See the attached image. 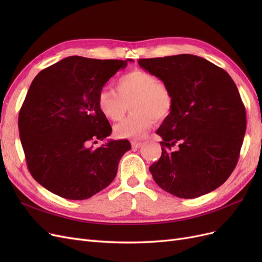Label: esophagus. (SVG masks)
<instances>
[{"label":"esophagus","instance_id":"obj_1","mask_svg":"<svg viewBox=\"0 0 262 262\" xmlns=\"http://www.w3.org/2000/svg\"><path fill=\"white\" fill-rule=\"evenodd\" d=\"M131 145H132V148H139L141 145H142V143L141 142H137V141H132L131 142Z\"/></svg>","mask_w":262,"mask_h":262}]
</instances>
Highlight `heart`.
I'll list each match as a JSON object with an SVG mask.
<instances>
[{
  "label": "heart",
  "instance_id": "obj_1",
  "mask_svg": "<svg viewBox=\"0 0 262 262\" xmlns=\"http://www.w3.org/2000/svg\"><path fill=\"white\" fill-rule=\"evenodd\" d=\"M116 91L102 87L97 96V105L102 116L118 121L128 110L133 112L115 126L120 139H141L152 128L155 118L163 119L172 108V95L165 84L146 71L136 70L123 74L115 83Z\"/></svg>",
  "mask_w": 262,
  "mask_h": 262
}]
</instances>
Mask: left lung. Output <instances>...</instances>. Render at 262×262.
Here are the masks:
<instances>
[{"instance_id":"obj_1","label":"left lung","mask_w":262,"mask_h":262,"mask_svg":"<svg viewBox=\"0 0 262 262\" xmlns=\"http://www.w3.org/2000/svg\"><path fill=\"white\" fill-rule=\"evenodd\" d=\"M139 66L172 95L171 112L156 131L163 147L149 167L153 179L184 199L215 190L233 172L246 132L245 106L232 77L193 54L140 59Z\"/></svg>"}]
</instances>
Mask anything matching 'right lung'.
<instances>
[{
	"label": "right lung",
	"instance_id": "right-lung-1",
	"mask_svg": "<svg viewBox=\"0 0 262 262\" xmlns=\"http://www.w3.org/2000/svg\"><path fill=\"white\" fill-rule=\"evenodd\" d=\"M132 59L73 55L42 70L31 82L18 116L19 138L31 176L50 192L85 200L115 179L128 140L90 144L112 133L97 105L99 91Z\"/></svg>",
	"mask_w": 262,
	"mask_h": 262
}]
</instances>
